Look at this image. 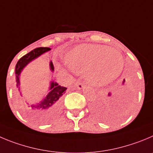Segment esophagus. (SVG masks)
<instances>
[{
	"label": "esophagus",
	"mask_w": 153,
	"mask_h": 153,
	"mask_svg": "<svg viewBox=\"0 0 153 153\" xmlns=\"http://www.w3.org/2000/svg\"><path fill=\"white\" fill-rule=\"evenodd\" d=\"M84 83L83 82H81V81H78V82H77L76 83V87H77V88H78V89H82V88H84Z\"/></svg>",
	"instance_id": "1"
}]
</instances>
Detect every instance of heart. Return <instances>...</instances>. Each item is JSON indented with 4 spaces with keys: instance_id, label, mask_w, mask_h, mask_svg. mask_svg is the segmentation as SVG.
I'll return each mask as SVG.
<instances>
[{
    "instance_id": "b5f03b06",
    "label": "heart",
    "mask_w": 153,
    "mask_h": 153,
    "mask_svg": "<svg viewBox=\"0 0 153 153\" xmlns=\"http://www.w3.org/2000/svg\"><path fill=\"white\" fill-rule=\"evenodd\" d=\"M65 63L75 73L85 72L91 85L104 86L116 79L124 66L122 53L107 46L82 44L65 55Z\"/></svg>"
}]
</instances>
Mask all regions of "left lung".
I'll return each instance as SVG.
<instances>
[{"instance_id":"8db88e82","label":"left lung","mask_w":153,"mask_h":153,"mask_svg":"<svg viewBox=\"0 0 153 153\" xmlns=\"http://www.w3.org/2000/svg\"><path fill=\"white\" fill-rule=\"evenodd\" d=\"M124 79L123 85H118L115 88L113 93H109L105 97L94 105L93 108L94 114L102 121H106L108 114L111 111H116L122 108H127L131 102L129 92L127 91Z\"/></svg>"}]
</instances>
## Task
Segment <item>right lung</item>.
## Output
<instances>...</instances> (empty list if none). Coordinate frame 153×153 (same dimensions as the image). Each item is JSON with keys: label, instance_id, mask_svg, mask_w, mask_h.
Listing matches in <instances>:
<instances>
[{"label": "right lung", "instance_id": "right-lung-1", "mask_svg": "<svg viewBox=\"0 0 153 153\" xmlns=\"http://www.w3.org/2000/svg\"><path fill=\"white\" fill-rule=\"evenodd\" d=\"M50 48H38L31 51L28 53L21 57L16 65V76L17 87L19 84V77L20 75L22 68L32 59L39 56L44 53L50 51ZM51 68L53 71L54 67L52 62H51ZM67 88L58 85V84L53 81L51 85V92L48 94L46 98L40 104L37 105L25 106V114L32 119L44 120L53 116L58 112L60 108L61 97L63 95Z\"/></svg>", "mask_w": 153, "mask_h": 153}]
</instances>
